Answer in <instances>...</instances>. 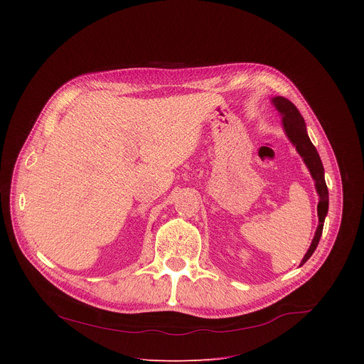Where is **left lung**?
Returning <instances> with one entry per match:
<instances>
[{
    "instance_id": "obj_1",
    "label": "left lung",
    "mask_w": 364,
    "mask_h": 364,
    "mask_svg": "<svg viewBox=\"0 0 364 364\" xmlns=\"http://www.w3.org/2000/svg\"><path fill=\"white\" fill-rule=\"evenodd\" d=\"M272 103L282 117V127H284L287 136L289 138V141L294 144L295 149L302 157L305 166L308 167V170L311 173V177L314 178L316 190L320 197V201L317 205L318 228H317L313 242H311V245H309V249L306 250L305 256L302 257L301 265H299V267H302L311 257V255L314 253V250L317 249L320 237L323 235L324 220H326V216L328 212V188H327L326 178H324V167H323L321 159H320L316 146L313 145V142H311V139L306 134V127H305V121H304L302 115L299 114V111L296 109L294 103L291 100H288L287 97L275 96V97H272Z\"/></svg>"
}]
</instances>
